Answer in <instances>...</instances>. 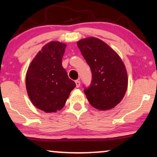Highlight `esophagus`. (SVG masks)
Returning a JSON list of instances; mask_svg holds the SVG:
<instances>
[{
	"instance_id": "esophagus-1",
	"label": "esophagus",
	"mask_w": 157,
	"mask_h": 157,
	"mask_svg": "<svg viewBox=\"0 0 157 157\" xmlns=\"http://www.w3.org/2000/svg\"><path fill=\"white\" fill-rule=\"evenodd\" d=\"M75 84H76L77 88H79L80 86V80H76L75 81Z\"/></svg>"
}]
</instances>
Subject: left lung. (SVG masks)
Instances as JSON below:
<instances>
[{
  "instance_id": "1",
  "label": "left lung",
  "mask_w": 157,
  "mask_h": 157,
  "mask_svg": "<svg viewBox=\"0 0 157 157\" xmlns=\"http://www.w3.org/2000/svg\"><path fill=\"white\" fill-rule=\"evenodd\" d=\"M77 45L92 72L90 86L84 90L89 103L96 109H112L120 104L128 88L124 62L109 45L96 37L81 39Z\"/></svg>"
}]
</instances>
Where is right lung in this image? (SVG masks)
<instances>
[{
	"label": "right lung",
	"instance_id": "1",
	"mask_svg": "<svg viewBox=\"0 0 157 157\" xmlns=\"http://www.w3.org/2000/svg\"><path fill=\"white\" fill-rule=\"evenodd\" d=\"M66 46L59 41L48 43L27 71L25 83L29 98L35 106L45 112L61 110L76 86L62 67Z\"/></svg>",
	"mask_w": 157,
	"mask_h": 157
}]
</instances>
